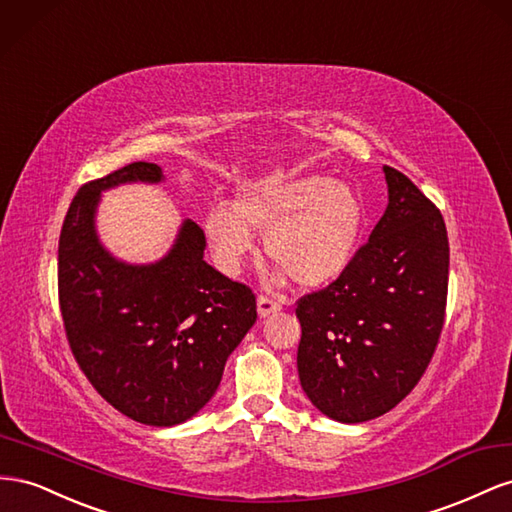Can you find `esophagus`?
<instances>
[{
    "label": "esophagus",
    "mask_w": 512,
    "mask_h": 512,
    "mask_svg": "<svg viewBox=\"0 0 512 512\" xmlns=\"http://www.w3.org/2000/svg\"><path fill=\"white\" fill-rule=\"evenodd\" d=\"M281 311V302L279 300H272L268 296H259L257 298V313L259 317H270L274 313Z\"/></svg>",
    "instance_id": "1"
}]
</instances>
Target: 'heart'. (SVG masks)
<instances>
[{"instance_id": "obj_1", "label": "heart", "mask_w": 512, "mask_h": 512, "mask_svg": "<svg viewBox=\"0 0 512 512\" xmlns=\"http://www.w3.org/2000/svg\"><path fill=\"white\" fill-rule=\"evenodd\" d=\"M364 225L352 186L328 175H283L240 188L236 203L218 201L203 231L216 266L240 274L251 259L255 233L268 236V255L302 287H324L352 266Z\"/></svg>"}]
</instances>
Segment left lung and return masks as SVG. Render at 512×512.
<instances>
[{
	"label": "left lung",
	"mask_w": 512,
	"mask_h": 512,
	"mask_svg": "<svg viewBox=\"0 0 512 512\" xmlns=\"http://www.w3.org/2000/svg\"><path fill=\"white\" fill-rule=\"evenodd\" d=\"M388 208L337 281L298 300V375L317 410L364 422L401 403L444 326V218L401 171L384 167Z\"/></svg>",
	"instance_id": "1"
}]
</instances>
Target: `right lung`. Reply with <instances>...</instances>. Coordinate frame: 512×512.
Listing matches in <instances>:
<instances>
[{
	"label": "right lung",
	"instance_id": "1",
	"mask_svg": "<svg viewBox=\"0 0 512 512\" xmlns=\"http://www.w3.org/2000/svg\"><path fill=\"white\" fill-rule=\"evenodd\" d=\"M163 180L158 165L133 163L81 186L57 251L72 354L102 399L150 427L180 425L214 397L227 358L257 319L253 291L203 261L206 236L191 218L152 264H128L102 246V191Z\"/></svg>",
	"mask_w": 512,
	"mask_h": 512
}]
</instances>
